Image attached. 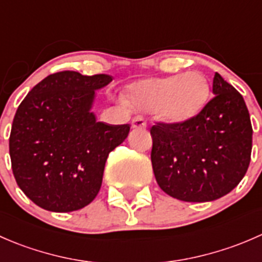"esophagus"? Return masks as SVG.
Here are the masks:
<instances>
[{"label": "esophagus", "mask_w": 262, "mask_h": 262, "mask_svg": "<svg viewBox=\"0 0 262 262\" xmlns=\"http://www.w3.org/2000/svg\"><path fill=\"white\" fill-rule=\"evenodd\" d=\"M132 126L136 129H144L147 126V121L142 116H137L132 120Z\"/></svg>", "instance_id": "esophagus-1"}]
</instances>
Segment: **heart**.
Here are the masks:
<instances>
[{
  "label": "heart",
  "instance_id": "1",
  "mask_svg": "<svg viewBox=\"0 0 262 262\" xmlns=\"http://www.w3.org/2000/svg\"><path fill=\"white\" fill-rule=\"evenodd\" d=\"M209 95V83L204 75L190 71L133 82L124 91L123 100L134 109L153 112L166 123L182 125L203 112Z\"/></svg>",
  "mask_w": 262,
  "mask_h": 262
}]
</instances>
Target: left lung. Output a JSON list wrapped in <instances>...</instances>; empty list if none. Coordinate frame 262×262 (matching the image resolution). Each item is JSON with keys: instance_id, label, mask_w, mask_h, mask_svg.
Returning <instances> with one entry per match:
<instances>
[{"instance_id": "1", "label": "left lung", "mask_w": 262, "mask_h": 262, "mask_svg": "<svg viewBox=\"0 0 262 262\" xmlns=\"http://www.w3.org/2000/svg\"><path fill=\"white\" fill-rule=\"evenodd\" d=\"M214 97L194 120L150 128L153 172L161 189L182 202H213L244 179L251 160L252 126L242 95L219 73Z\"/></svg>"}]
</instances>
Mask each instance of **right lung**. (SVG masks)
Returning a JSON list of instances; mask_svg holds the SVG:
<instances>
[{
	"label": "right lung",
	"mask_w": 262,
	"mask_h": 262,
	"mask_svg": "<svg viewBox=\"0 0 262 262\" xmlns=\"http://www.w3.org/2000/svg\"><path fill=\"white\" fill-rule=\"evenodd\" d=\"M109 75L53 73L33 87L17 107L10 157L18 187L38 207L67 213L89 205L102 184L107 156L130 125L96 120L97 90Z\"/></svg>",
	"instance_id": "add662e5"
}]
</instances>
